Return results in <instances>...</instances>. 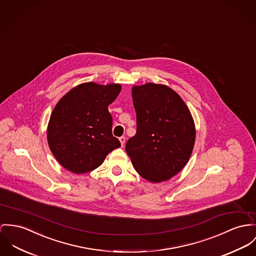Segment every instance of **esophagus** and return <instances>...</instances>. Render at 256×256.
I'll use <instances>...</instances> for the list:
<instances>
[{"mask_svg": "<svg viewBox=\"0 0 256 256\" xmlns=\"http://www.w3.org/2000/svg\"><path fill=\"white\" fill-rule=\"evenodd\" d=\"M118 140H120V145L124 146V142H126V138H124V136H120V138H118Z\"/></svg>", "mask_w": 256, "mask_h": 256, "instance_id": "esophagus-1", "label": "esophagus"}]
</instances>
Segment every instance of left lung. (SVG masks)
Masks as SVG:
<instances>
[{"label":"left lung","instance_id":"obj_1","mask_svg":"<svg viewBox=\"0 0 256 256\" xmlns=\"http://www.w3.org/2000/svg\"><path fill=\"white\" fill-rule=\"evenodd\" d=\"M136 134L126 151L140 176L158 183L170 179L191 157L196 128L183 99L164 84L147 82L132 90Z\"/></svg>","mask_w":256,"mask_h":256}]
</instances>
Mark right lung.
Returning a JSON list of instances; mask_svg holds the SVG:
<instances>
[{"label": "right lung", "mask_w": 256, "mask_h": 256, "mask_svg": "<svg viewBox=\"0 0 256 256\" xmlns=\"http://www.w3.org/2000/svg\"><path fill=\"white\" fill-rule=\"evenodd\" d=\"M122 90L84 82L68 92L56 105L48 124V143L54 156L67 170L80 174L98 168L106 156L120 146L112 134L108 106Z\"/></svg>", "instance_id": "1"}]
</instances>
